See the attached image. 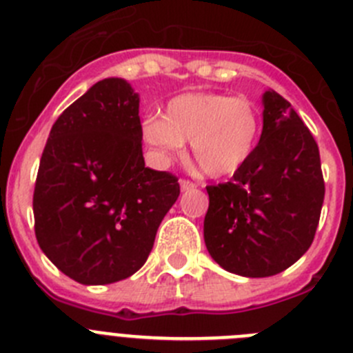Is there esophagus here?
<instances>
[{
	"mask_svg": "<svg viewBox=\"0 0 353 353\" xmlns=\"http://www.w3.org/2000/svg\"><path fill=\"white\" fill-rule=\"evenodd\" d=\"M180 189L183 190V192H185V190H192V189H196V183H192L190 182V180H180Z\"/></svg>",
	"mask_w": 353,
	"mask_h": 353,
	"instance_id": "esophagus-1",
	"label": "esophagus"
}]
</instances>
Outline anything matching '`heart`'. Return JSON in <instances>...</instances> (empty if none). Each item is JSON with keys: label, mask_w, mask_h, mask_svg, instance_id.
<instances>
[{"label": "heart", "mask_w": 353, "mask_h": 353, "mask_svg": "<svg viewBox=\"0 0 353 353\" xmlns=\"http://www.w3.org/2000/svg\"><path fill=\"white\" fill-rule=\"evenodd\" d=\"M263 122L257 106L245 98L216 92H187L170 99L166 113H150L141 122L143 141L161 161L185 154L213 179L231 176L250 161Z\"/></svg>", "instance_id": "b5f03b06"}]
</instances>
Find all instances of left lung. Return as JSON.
<instances>
[{
    "mask_svg": "<svg viewBox=\"0 0 353 353\" xmlns=\"http://www.w3.org/2000/svg\"><path fill=\"white\" fill-rule=\"evenodd\" d=\"M263 132L231 182L208 185L205 243L219 266L264 278L292 266L312 245L324 203L319 145L287 99L263 94Z\"/></svg>",
    "mask_w": 353,
    "mask_h": 353,
    "instance_id": "8db88e82",
    "label": "left lung"
}]
</instances>
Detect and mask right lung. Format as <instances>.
<instances>
[{
  "instance_id": "1",
  "label": "right lung",
  "mask_w": 353,
  "mask_h": 353,
  "mask_svg": "<svg viewBox=\"0 0 353 353\" xmlns=\"http://www.w3.org/2000/svg\"><path fill=\"white\" fill-rule=\"evenodd\" d=\"M140 96L105 79L59 115L41 154L34 232L57 270L83 285L137 273L180 196L179 179L145 168Z\"/></svg>"
}]
</instances>
